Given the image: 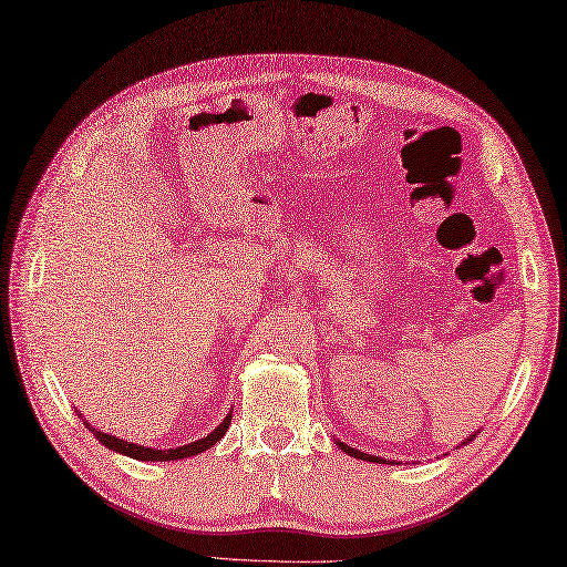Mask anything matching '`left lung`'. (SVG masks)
Returning a JSON list of instances; mask_svg holds the SVG:
<instances>
[{"label":"left lung","mask_w":567,"mask_h":567,"mask_svg":"<svg viewBox=\"0 0 567 567\" xmlns=\"http://www.w3.org/2000/svg\"><path fill=\"white\" fill-rule=\"evenodd\" d=\"M339 447L347 452V454H351V457H355V460H365V462H378V464H384L388 460H380V457H372V454H365V452H361V450H353V447H349V445H343V443H339Z\"/></svg>","instance_id":"8db88e82"}]
</instances>
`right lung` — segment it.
<instances>
[{"label":"right lung","instance_id":"1","mask_svg":"<svg viewBox=\"0 0 567 567\" xmlns=\"http://www.w3.org/2000/svg\"><path fill=\"white\" fill-rule=\"evenodd\" d=\"M89 425V423H86ZM230 425V413L224 419V423H220L214 433H209L206 437L197 440V443H189V445H183V447H175V450H154V447H144V445H134V443H124V440L120 437H113L107 433H101L95 431V427H91V433L101 440V443L105 447H110L113 452H120V454H127V457L132 460H142V462H171V460H185V457H192V454H199L204 450H209L212 445H216L220 437L226 435Z\"/></svg>","mask_w":567,"mask_h":567}]
</instances>
